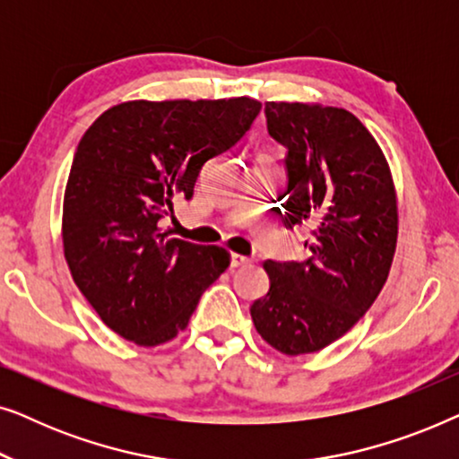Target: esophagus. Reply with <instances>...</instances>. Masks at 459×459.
I'll return each mask as SVG.
<instances>
[{
  "mask_svg": "<svg viewBox=\"0 0 459 459\" xmlns=\"http://www.w3.org/2000/svg\"><path fill=\"white\" fill-rule=\"evenodd\" d=\"M250 263V259L248 256H244V255H238V253H231V269H236V267H242V265H248Z\"/></svg>",
  "mask_w": 459,
  "mask_h": 459,
  "instance_id": "obj_1",
  "label": "esophagus"
}]
</instances>
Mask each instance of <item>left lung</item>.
<instances>
[{"label":"left lung","mask_w":459,"mask_h":459,"mask_svg":"<svg viewBox=\"0 0 459 459\" xmlns=\"http://www.w3.org/2000/svg\"><path fill=\"white\" fill-rule=\"evenodd\" d=\"M267 131L288 150L286 228L311 231L307 261H265L255 328L284 355L347 334L378 297L397 247V194L378 142L344 108L267 102Z\"/></svg>","instance_id":"left-lung-1"}]
</instances>
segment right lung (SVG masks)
Returning <instances> with one entry per match:
<instances>
[{
  "mask_svg": "<svg viewBox=\"0 0 459 459\" xmlns=\"http://www.w3.org/2000/svg\"><path fill=\"white\" fill-rule=\"evenodd\" d=\"M253 98L117 104L81 137L62 206L65 259L100 319L140 347L173 341L230 267L221 247L167 238L198 173L250 129Z\"/></svg>",
  "mask_w": 459,
  "mask_h": 459,
  "instance_id": "1",
  "label": "right lung"
}]
</instances>
